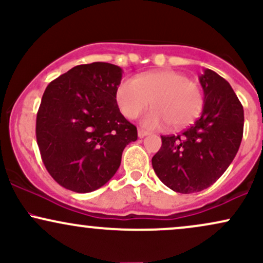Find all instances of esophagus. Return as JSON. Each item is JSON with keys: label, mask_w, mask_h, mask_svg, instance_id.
I'll return each instance as SVG.
<instances>
[{"label": "esophagus", "mask_w": 263, "mask_h": 263, "mask_svg": "<svg viewBox=\"0 0 263 263\" xmlns=\"http://www.w3.org/2000/svg\"><path fill=\"white\" fill-rule=\"evenodd\" d=\"M147 135H149L148 132L144 131V129H142V128H138V137H140V138H143L144 136H147Z\"/></svg>", "instance_id": "esophagus-1"}]
</instances>
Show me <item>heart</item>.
I'll return each instance as SVG.
<instances>
[{
	"label": "heart",
	"mask_w": 263,
	"mask_h": 263,
	"mask_svg": "<svg viewBox=\"0 0 263 263\" xmlns=\"http://www.w3.org/2000/svg\"><path fill=\"white\" fill-rule=\"evenodd\" d=\"M116 104L125 117L134 120L147 106L153 108L144 115L142 123L147 128L170 125L185 127L194 121L204 106L201 87L186 75L173 70L149 71L119 84L115 93Z\"/></svg>",
	"instance_id": "heart-1"
}]
</instances>
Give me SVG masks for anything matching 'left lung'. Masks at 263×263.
Instances as JSON below:
<instances>
[{
  "label": "left lung",
  "mask_w": 263,
  "mask_h": 263,
  "mask_svg": "<svg viewBox=\"0 0 263 263\" xmlns=\"http://www.w3.org/2000/svg\"><path fill=\"white\" fill-rule=\"evenodd\" d=\"M199 80L201 116L182 134L161 136V149L152 158L157 177L182 194L215 183L236 156L243 134V107L230 84L210 69Z\"/></svg>",
  "instance_id": "left-lung-1"
}]
</instances>
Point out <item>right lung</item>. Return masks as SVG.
I'll return each instance as SVG.
<instances>
[{
  "mask_svg": "<svg viewBox=\"0 0 263 263\" xmlns=\"http://www.w3.org/2000/svg\"><path fill=\"white\" fill-rule=\"evenodd\" d=\"M122 69L110 63L77 65L50 81L35 122L48 173L75 193L99 189L115 176L137 128L123 117L115 93Z\"/></svg>",
  "mask_w": 263,
  "mask_h": 263,
  "instance_id": "right-lung-1",
  "label": "right lung"
}]
</instances>
